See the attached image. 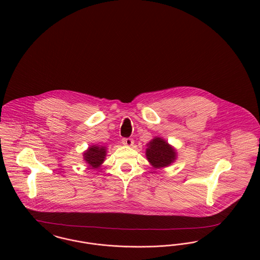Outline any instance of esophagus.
I'll return each instance as SVG.
<instances>
[{
    "label": "esophagus",
    "mask_w": 260,
    "mask_h": 260,
    "mask_svg": "<svg viewBox=\"0 0 260 260\" xmlns=\"http://www.w3.org/2000/svg\"><path fill=\"white\" fill-rule=\"evenodd\" d=\"M122 144H124V145H126V146H132L134 143H135V141H134V139L131 138H123L122 139Z\"/></svg>",
    "instance_id": "esophagus-1"
}]
</instances>
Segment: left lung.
<instances>
[{"mask_svg": "<svg viewBox=\"0 0 260 260\" xmlns=\"http://www.w3.org/2000/svg\"><path fill=\"white\" fill-rule=\"evenodd\" d=\"M146 150V157L155 168L169 166L176 159V152L168 143L160 138L152 139Z\"/></svg>", "mask_w": 260, "mask_h": 260, "instance_id": "obj_1", "label": "left lung"}]
</instances>
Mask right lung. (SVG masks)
I'll return each instance as SVG.
<instances>
[{"instance_id":"add662e5","label":"right lung","mask_w":260,"mask_h":260,"mask_svg":"<svg viewBox=\"0 0 260 260\" xmlns=\"http://www.w3.org/2000/svg\"><path fill=\"white\" fill-rule=\"evenodd\" d=\"M84 160L88 163V165L92 168H98L102 162L104 161V158L106 156V149L105 147H99L93 145L88 148L84 154Z\"/></svg>"}]
</instances>
